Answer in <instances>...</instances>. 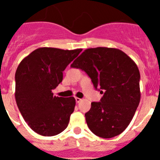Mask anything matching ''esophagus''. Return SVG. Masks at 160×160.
Instances as JSON below:
<instances>
[{"instance_id":"1","label":"esophagus","mask_w":160,"mask_h":160,"mask_svg":"<svg viewBox=\"0 0 160 160\" xmlns=\"http://www.w3.org/2000/svg\"><path fill=\"white\" fill-rule=\"evenodd\" d=\"M81 98H77V97H75V101H76V102L77 103H78L79 102L81 101Z\"/></svg>"}]
</instances>
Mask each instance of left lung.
<instances>
[{
    "label": "left lung",
    "mask_w": 160,
    "mask_h": 160,
    "mask_svg": "<svg viewBox=\"0 0 160 160\" xmlns=\"http://www.w3.org/2000/svg\"><path fill=\"white\" fill-rule=\"evenodd\" d=\"M70 67L90 78L96 90L103 94L85 114L90 130L110 138L128 128L140 101V73L134 61L122 50L98 47L86 49Z\"/></svg>",
    "instance_id": "obj_1"
}]
</instances>
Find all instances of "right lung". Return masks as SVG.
<instances>
[{
    "label": "right lung",
    "mask_w": 160,
    "mask_h": 160,
    "mask_svg": "<svg viewBox=\"0 0 160 160\" xmlns=\"http://www.w3.org/2000/svg\"><path fill=\"white\" fill-rule=\"evenodd\" d=\"M82 50L39 48L18 66L15 73L17 105L25 122L39 135L53 136L67 128L75 99L56 97L52 90L62 82V72Z\"/></svg>",
    "instance_id": "right-lung-1"
}]
</instances>
